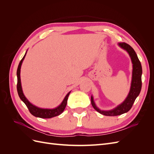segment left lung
<instances>
[{
	"instance_id": "1",
	"label": "left lung",
	"mask_w": 154,
	"mask_h": 154,
	"mask_svg": "<svg viewBox=\"0 0 154 154\" xmlns=\"http://www.w3.org/2000/svg\"><path fill=\"white\" fill-rule=\"evenodd\" d=\"M118 45L119 47L127 51L128 53L130 59L132 63V81L130 88L128 94L125 100L122 103L116 106L113 109L109 110H103L100 109L97 107L94 101L93 96H91V104L94 109L98 112L101 114L107 116H116L123 114L127 112L134 103L135 100L139 96V93L141 90L142 82H141V75H142V67L140 61L137 57V54L135 52L134 49L128 44L125 42H118Z\"/></svg>"
}]
</instances>
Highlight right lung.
<instances>
[{
    "label": "right lung",
    "instance_id": "add662e5",
    "mask_svg": "<svg viewBox=\"0 0 154 154\" xmlns=\"http://www.w3.org/2000/svg\"><path fill=\"white\" fill-rule=\"evenodd\" d=\"M27 51L26 52L24 57L22 58L21 61L19 63V65L18 66L17 71V92L18 96H19L20 100L24 102L26 104L27 108H28L30 113L33 115L35 117L40 118H51L55 117V116H59L61 114L64 109H66V106L67 105V102L68 100V97L69 96V94L71 93V91L69 92L66 97H64L63 100L57 107H56L54 109H42L40 107L36 106L34 105H32L31 103H30L29 101L26 98V97L24 96V93H23L22 85H21V80H20V69L22 66V63L24 61L25 58V57L26 55Z\"/></svg>",
    "mask_w": 154,
    "mask_h": 154
}]
</instances>
